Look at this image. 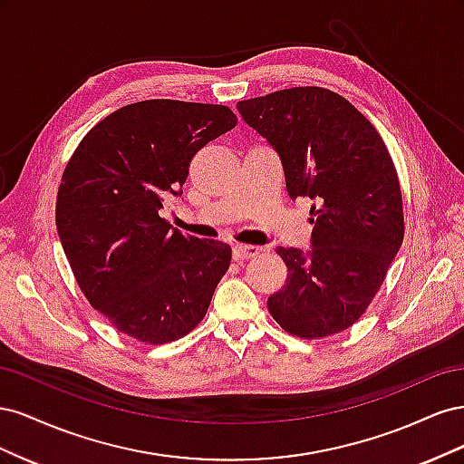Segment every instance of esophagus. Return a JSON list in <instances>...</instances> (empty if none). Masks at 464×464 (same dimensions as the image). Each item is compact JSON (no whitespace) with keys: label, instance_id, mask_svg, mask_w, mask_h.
Segmentation results:
<instances>
[{"label":"esophagus","instance_id":"obj_1","mask_svg":"<svg viewBox=\"0 0 464 464\" xmlns=\"http://www.w3.org/2000/svg\"><path fill=\"white\" fill-rule=\"evenodd\" d=\"M257 254H259L257 246H234L232 247L234 261H246V259L256 257Z\"/></svg>","mask_w":464,"mask_h":464}]
</instances>
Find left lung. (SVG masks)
Segmentation results:
<instances>
[{
    "label": "left lung",
    "mask_w": 464,
    "mask_h": 464,
    "mask_svg": "<svg viewBox=\"0 0 464 464\" xmlns=\"http://www.w3.org/2000/svg\"><path fill=\"white\" fill-rule=\"evenodd\" d=\"M280 159L290 199L310 198L312 247H276L286 285L266 300L286 333L323 339L363 315L404 237L399 176L382 135L346 98L292 87L237 102Z\"/></svg>",
    "instance_id": "left-lung-1"
}]
</instances>
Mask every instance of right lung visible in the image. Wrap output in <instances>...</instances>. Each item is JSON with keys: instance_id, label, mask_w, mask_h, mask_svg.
Listing matches in <instances>:
<instances>
[{"instance_id": "right-lung-1", "label": "right lung", "mask_w": 464, "mask_h": 464, "mask_svg": "<svg viewBox=\"0 0 464 464\" xmlns=\"http://www.w3.org/2000/svg\"><path fill=\"white\" fill-rule=\"evenodd\" d=\"M236 123L222 104L143 101L98 121L69 159L55 227L79 288L120 333L164 344L205 317L232 249L170 230L159 210Z\"/></svg>"}]
</instances>
